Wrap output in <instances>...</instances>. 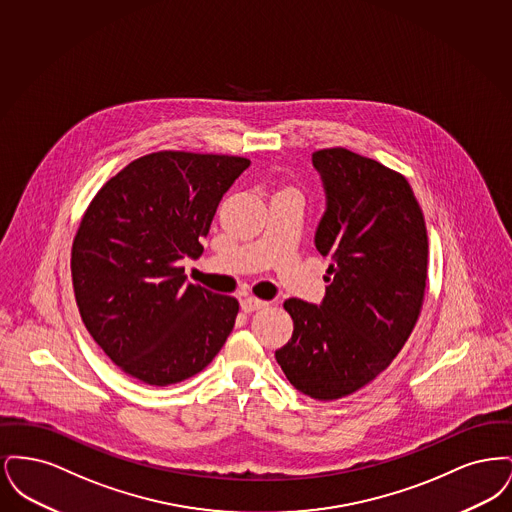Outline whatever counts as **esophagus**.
<instances>
[{
  "mask_svg": "<svg viewBox=\"0 0 512 512\" xmlns=\"http://www.w3.org/2000/svg\"><path fill=\"white\" fill-rule=\"evenodd\" d=\"M242 311L244 313H253V311H259V309H263V307H267V301H263V299H257V297H253V295H247L242 299Z\"/></svg>",
  "mask_w": 512,
  "mask_h": 512,
  "instance_id": "esophagus-1",
  "label": "esophagus"
}]
</instances>
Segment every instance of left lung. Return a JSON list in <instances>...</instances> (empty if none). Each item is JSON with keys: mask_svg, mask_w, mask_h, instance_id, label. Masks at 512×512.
<instances>
[{"mask_svg": "<svg viewBox=\"0 0 512 512\" xmlns=\"http://www.w3.org/2000/svg\"><path fill=\"white\" fill-rule=\"evenodd\" d=\"M326 190L315 244L330 257L322 305L292 297L290 341L274 355L295 390L347 397L384 372L420 317L428 278L426 222L401 172L328 147L313 153Z\"/></svg>", "mask_w": 512, "mask_h": 512, "instance_id": "1", "label": "left lung"}]
</instances>
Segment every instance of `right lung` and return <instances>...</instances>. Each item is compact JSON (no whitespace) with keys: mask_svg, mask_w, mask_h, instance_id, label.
<instances>
[{"mask_svg":"<svg viewBox=\"0 0 512 512\" xmlns=\"http://www.w3.org/2000/svg\"><path fill=\"white\" fill-rule=\"evenodd\" d=\"M249 159L149 153L107 180L78 224L71 251L82 322L105 355L149 386L184 382L209 365L240 311L236 297L188 284L220 199Z\"/></svg>","mask_w":512,"mask_h":512,"instance_id":"add662e5","label":"right lung"}]
</instances>
